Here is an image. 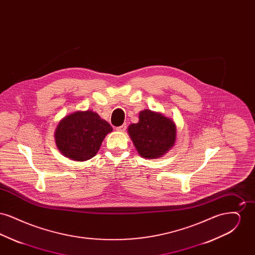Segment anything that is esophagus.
Listing matches in <instances>:
<instances>
[{
    "label": "esophagus",
    "instance_id": "34e87169",
    "mask_svg": "<svg viewBox=\"0 0 255 255\" xmlns=\"http://www.w3.org/2000/svg\"><path fill=\"white\" fill-rule=\"evenodd\" d=\"M126 124H122V126H120V127H117V131L118 132H125V130H126Z\"/></svg>",
    "mask_w": 255,
    "mask_h": 255
}]
</instances>
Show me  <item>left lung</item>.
Instances as JSON below:
<instances>
[{
  "label": "left lung",
  "mask_w": 255,
  "mask_h": 255,
  "mask_svg": "<svg viewBox=\"0 0 255 255\" xmlns=\"http://www.w3.org/2000/svg\"><path fill=\"white\" fill-rule=\"evenodd\" d=\"M128 133L140 157L160 158L175 144L176 124L161 113L144 109L139 112L138 122L128 127Z\"/></svg>",
  "instance_id": "1"
}]
</instances>
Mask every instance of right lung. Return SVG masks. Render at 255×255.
<instances>
[{
	"label": "right lung",
	"mask_w": 255,
	"mask_h": 255,
	"mask_svg": "<svg viewBox=\"0 0 255 255\" xmlns=\"http://www.w3.org/2000/svg\"><path fill=\"white\" fill-rule=\"evenodd\" d=\"M112 131V126L96 112L76 111L61 120L54 137L64 157L85 161L97 155L103 139Z\"/></svg>",
	"instance_id": "add662e5"
}]
</instances>
